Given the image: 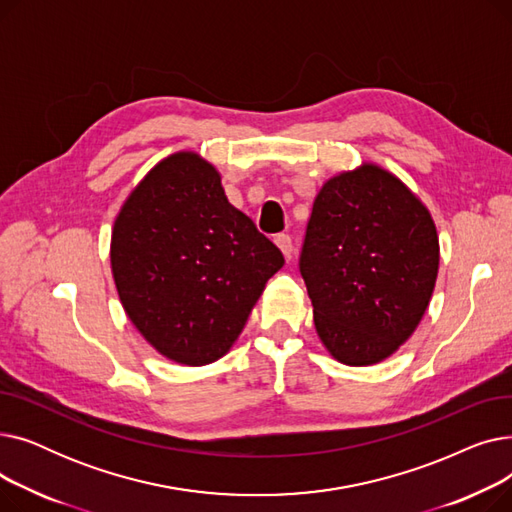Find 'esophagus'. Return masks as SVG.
<instances>
[{
  "label": "esophagus",
  "mask_w": 512,
  "mask_h": 512,
  "mask_svg": "<svg viewBox=\"0 0 512 512\" xmlns=\"http://www.w3.org/2000/svg\"><path fill=\"white\" fill-rule=\"evenodd\" d=\"M274 242L278 245V249L282 251L284 259L290 261V259H292V240H290V236H288V234H278Z\"/></svg>",
  "instance_id": "obj_1"
}]
</instances>
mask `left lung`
Instances as JSON below:
<instances>
[{"mask_svg": "<svg viewBox=\"0 0 512 512\" xmlns=\"http://www.w3.org/2000/svg\"><path fill=\"white\" fill-rule=\"evenodd\" d=\"M299 265L326 351L375 365L413 336L432 299L436 224L405 182L363 161L319 188Z\"/></svg>", "mask_w": 512, "mask_h": 512, "instance_id": "obj_1", "label": "left lung"}]
</instances>
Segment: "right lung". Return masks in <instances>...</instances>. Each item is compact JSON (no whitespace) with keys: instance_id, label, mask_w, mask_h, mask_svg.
Wrapping results in <instances>:
<instances>
[{"instance_id":"obj_1","label":"right lung","mask_w":512,"mask_h":512,"mask_svg":"<svg viewBox=\"0 0 512 512\" xmlns=\"http://www.w3.org/2000/svg\"><path fill=\"white\" fill-rule=\"evenodd\" d=\"M110 261L134 328L159 355L191 367L230 351L284 265L195 151L164 157L132 188L112 228Z\"/></svg>"}]
</instances>
